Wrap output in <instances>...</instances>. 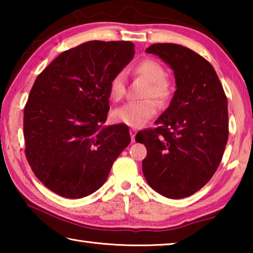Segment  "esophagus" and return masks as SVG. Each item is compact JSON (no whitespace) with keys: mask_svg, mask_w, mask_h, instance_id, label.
<instances>
[{"mask_svg":"<svg viewBox=\"0 0 253 253\" xmlns=\"http://www.w3.org/2000/svg\"><path fill=\"white\" fill-rule=\"evenodd\" d=\"M129 132H130V137H131V142L134 143V142H135V136H136L137 130H136V129H130Z\"/></svg>","mask_w":253,"mask_h":253,"instance_id":"esophagus-1","label":"esophagus"}]
</instances>
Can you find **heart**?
<instances>
[{
  "mask_svg": "<svg viewBox=\"0 0 253 253\" xmlns=\"http://www.w3.org/2000/svg\"><path fill=\"white\" fill-rule=\"evenodd\" d=\"M130 72L134 77H140L147 80L146 87L144 88L142 97L144 99L138 101L127 102L111 113V119L114 123L124 124L129 127H142L149 121L157 110L155 99L165 104L173 95V83L168 76L164 67L161 62L153 58H145L136 62L130 68ZM126 75L123 71H118L111 77L108 84L109 96L113 100H122L126 93Z\"/></svg>",
  "mask_w": 253,
  "mask_h": 253,
  "instance_id": "b5f03b06",
  "label": "heart"
}]
</instances>
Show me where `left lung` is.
Returning a JSON list of instances; mask_svg holds the SVG:
<instances>
[{
	"mask_svg": "<svg viewBox=\"0 0 253 253\" xmlns=\"http://www.w3.org/2000/svg\"><path fill=\"white\" fill-rule=\"evenodd\" d=\"M174 70L176 91L155 124L137 132L147 149L143 173L153 190L183 199L201 190L219 168L229 138L228 100L215 70L186 46L155 43L146 49Z\"/></svg>",
	"mask_w": 253,
	"mask_h": 253,
	"instance_id": "left-lung-1",
	"label": "left lung"
}]
</instances>
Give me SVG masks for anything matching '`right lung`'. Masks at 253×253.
Returning a JSON list of instances; mask_svg holds the SVG:
<instances>
[{
	"label": "right lung",
	"mask_w": 253,
	"mask_h": 253,
	"mask_svg": "<svg viewBox=\"0 0 253 253\" xmlns=\"http://www.w3.org/2000/svg\"><path fill=\"white\" fill-rule=\"evenodd\" d=\"M135 54L130 41H88L59 54L37 77L24 107L25 156L45 187L68 199L96 192L130 136L104 126L109 80Z\"/></svg>",
	"instance_id": "add662e5"
}]
</instances>
